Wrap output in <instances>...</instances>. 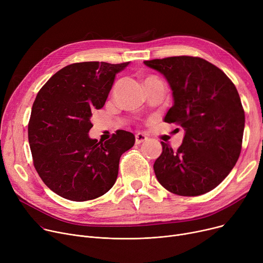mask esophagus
I'll return each instance as SVG.
<instances>
[{
  "label": "esophagus",
  "mask_w": 263,
  "mask_h": 263,
  "mask_svg": "<svg viewBox=\"0 0 263 263\" xmlns=\"http://www.w3.org/2000/svg\"><path fill=\"white\" fill-rule=\"evenodd\" d=\"M147 139H148V137H147L145 134H143V133H137V134L135 135V143H136L137 145L142 144L143 142H146Z\"/></svg>",
  "instance_id": "34e87169"
}]
</instances>
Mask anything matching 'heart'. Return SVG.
<instances>
[{"label": "heart", "mask_w": 263, "mask_h": 263, "mask_svg": "<svg viewBox=\"0 0 263 263\" xmlns=\"http://www.w3.org/2000/svg\"><path fill=\"white\" fill-rule=\"evenodd\" d=\"M153 79H158V78H156V77H154V76H149V77H147V78L145 79V81H144V82H147V81H149V80H153Z\"/></svg>", "instance_id": "obj_1"}]
</instances>
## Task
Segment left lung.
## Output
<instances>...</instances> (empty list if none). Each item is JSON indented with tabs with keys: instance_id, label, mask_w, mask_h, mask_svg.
Instances as JSON below:
<instances>
[{
	"instance_id": "1",
	"label": "left lung",
	"mask_w": 263,
	"mask_h": 263,
	"mask_svg": "<svg viewBox=\"0 0 263 263\" xmlns=\"http://www.w3.org/2000/svg\"><path fill=\"white\" fill-rule=\"evenodd\" d=\"M144 64L161 72L172 87L174 105L165 122H176L185 131L177 150L162 142L163 151L154 164L158 181L180 196L210 192L241 154L245 115L236 86L219 68L196 57Z\"/></svg>"
}]
</instances>
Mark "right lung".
<instances>
[{"label": "right lung", "mask_w": 263, "mask_h": 263, "mask_svg": "<svg viewBox=\"0 0 263 263\" xmlns=\"http://www.w3.org/2000/svg\"><path fill=\"white\" fill-rule=\"evenodd\" d=\"M128 64L68 65L37 93L29 121L33 163L44 183L66 199L104 195L116 181L121 155L135 143L124 130L103 143L88 136L92 109L104 105L116 73Z\"/></svg>", "instance_id": "add662e5"}]
</instances>
